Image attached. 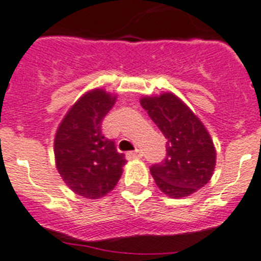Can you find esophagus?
<instances>
[{
  "label": "esophagus",
  "mask_w": 261,
  "mask_h": 261,
  "mask_svg": "<svg viewBox=\"0 0 261 261\" xmlns=\"http://www.w3.org/2000/svg\"><path fill=\"white\" fill-rule=\"evenodd\" d=\"M126 155H128V158H132V160H135V158H141L142 157V152L140 150V149H136L135 152L126 153Z\"/></svg>",
  "instance_id": "obj_1"
}]
</instances>
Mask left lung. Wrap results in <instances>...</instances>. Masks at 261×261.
<instances>
[{
    "label": "left lung",
    "instance_id": "left-lung-1",
    "mask_svg": "<svg viewBox=\"0 0 261 261\" xmlns=\"http://www.w3.org/2000/svg\"><path fill=\"white\" fill-rule=\"evenodd\" d=\"M140 103L168 140L166 158L150 168L155 185L174 199L194 194L208 184L217 165L210 133L175 93L146 95Z\"/></svg>",
    "mask_w": 261,
    "mask_h": 261
}]
</instances>
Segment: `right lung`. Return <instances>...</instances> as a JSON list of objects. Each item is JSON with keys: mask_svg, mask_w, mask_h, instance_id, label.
Listing matches in <instances>:
<instances>
[{"mask_svg": "<svg viewBox=\"0 0 261 261\" xmlns=\"http://www.w3.org/2000/svg\"><path fill=\"white\" fill-rule=\"evenodd\" d=\"M117 95L103 88L83 93L67 111L54 139L55 166L75 194L99 199L112 191L126 164L115 141L101 133V121Z\"/></svg>", "mask_w": 261, "mask_h": 261, "instance_id": "add662e5", "label": "right lung"}]
</instances>
